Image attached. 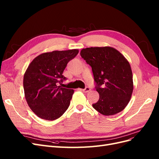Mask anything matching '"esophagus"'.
<instances>
[{"label":"esophagus","mask_w":159,"mask_h":159,"mask_svg":"<svg viewBox=\"0 0 159 159\" xmlns=\"http://www.w3.org/2000/svg\"><path fill=\"white\" fill-rule=\"evenodd\" d=\"M81 90L84 91V92H85V93H88L90 91V88L89 87H86L85 89H81Z\"/></svg>","instance_id":"34e87169"}]
</instances>
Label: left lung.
Listing matches in <instances>:
<instances>
[{
  "label": "left lung",
  "instance_id": "8db88e82",
  "mask_svg": "<svg viewBox=\"0 0 159 159\" xmlns=\"http://www.w3.org/2000/svg\"><path fill=\"white\" fill-rule=\"evenodd\" d=\"M80 55L92 69L99 101L93 107L104 115H115L125 108L133 91L131 66L121 53L112 47H91Z\"/></svg>",
  "mask_w": 159,
  "mask_h": 159
}]
</instances>
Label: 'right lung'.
I'll return each mask as SVG.
<instances>
[{"mask_svg":"<svg viewBox=\"0 0 159 159\" xmlns=\"http://www.w3.org/2000/svg\"><path fill=\"white\" fill-rule=\"evenodd\" d=\"M78 52L73 49L43 53L28 66L23 79L25 95L28 106L38 117L53 121L68 109L74 91L57 84L66 79L62 74Z\"/></svg>","mask_w":159,"mask_h":159,"instance_id":"add662e5","label":"right lung"}]
</instances>
